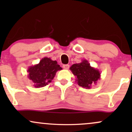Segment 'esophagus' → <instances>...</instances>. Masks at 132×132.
Returning a JSON list of instances; mask_svg holds the SVG:
<instances>
[{
    "instance_id": "1",
    "label": "esophagus",
    "mask_w": 132,
    "mask_h": 132,
    "mask_svg": "<svg viewBox=\"0 0 132 132\" xmlns=\"http://www.w3.org/2000/svg\"><path fill=\"white\" fill-rule=\"evenodd\" d=\"M63 68L65 69H69V64H64V65H63Z\"/></svg>"
}]
</instances>
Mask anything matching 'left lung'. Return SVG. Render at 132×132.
<instances>
[{"label":"left lung","instance_id":"obj_1","mask_svg":"<svg viewBox=\"0 0 132 132\" xmlns=\"http://www.w3.org/2000/svg\"><path fill=\"white\" fill-rule=\"evenodd\" d=\"M70 70L76 78V82L81 87L90 89L92 86L96 84L101 79V72L99 69L92 67L86 60H82L80 63L72 64Z\"/></svg>","mask_w":132,"mask_h":132}]
</instances>
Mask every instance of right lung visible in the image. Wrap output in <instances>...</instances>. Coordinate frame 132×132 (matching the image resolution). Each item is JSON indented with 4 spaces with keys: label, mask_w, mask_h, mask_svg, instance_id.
I'll use <instances>...</instances> for the list:
<instances>
[{
    "label": "right lung",
    "mask_w": 132,
    "mask_h": 132,
    "mask_svg": "<svg viewBox=\"0 0 132 132\" xmlns=\"http://www.w3.org/2000/svg\"><path fill=\"white\" fill-rule=\"evenodd\" d=\"M61 69L62 68L57 64L56 61H53L50 57H45L40 60L38 64L28 67V78L33 82L35 87L40 88L51 82L57 71Z\"/></svg>",
    "instance_id": "add662e5"
}]
</instances>
